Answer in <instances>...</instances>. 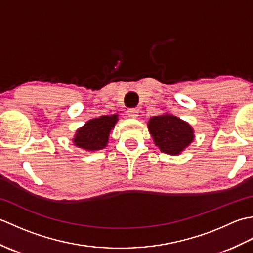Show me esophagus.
<instances>
[{
    "label": "esophagus",
    "mask_w": 253,
    "mask_h": 253,
    "mask_svg": "<svg viewBox=\"0 0 253 253\" xmlns=\"http://www.w3.org/2000/svg\"><path fill=\"white\" fill-rule=\"evenodd\" d=\"M127 114L131 118H137L139 116V110L138 109H129L127 111Z\"/></svg>",
    "instance_id": "34e87169"
}]
</instances>
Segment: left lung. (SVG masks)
<instances>
[{
	"label": "left lung",
	"mask_w": 253,
	"mask_h": 253,
	"mask_svg": "<svg viewBox=\"0 0 253 253\" xmlns=\"http://www.w3.org/2000/svg\"><path fill=\"white\" fill-rule=\"evenodd\" d=\"M148 128L155 146H158L162 152L170 155H178L195 138L189 124L171 114L151 117Z\"/></svg>",
	"instance_id": "8db88e82"
}]
</instances>
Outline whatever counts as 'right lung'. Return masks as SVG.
Segmentation results:
<instances>
[{
  "label": "right lung",
  "instance_id": "1",
  "mask_svg": "<svg viewBox=\"0 0 253 253\" xmlns=\"http://www.w3.org/2000/svg\"><path fill=\"white\" fill-rule=\"evenodd\" d=\"M118 121V115H102L88 121L77 129L73 142L76 147L87 151L104 149L109 142L111 130Z\"/></svg>",
  "mask_w": 253,
  "mask_h": 253
}]
</instances>
